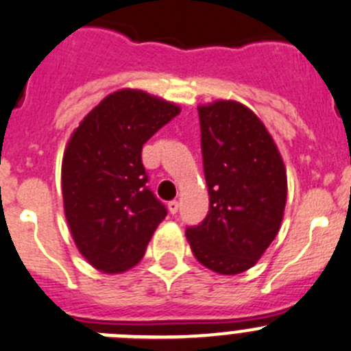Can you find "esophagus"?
Here are the masks:
<instances>
[{
    "label": "esophagus",
    "instance_id": "esophagus-1",
    "mask_svg": "<svg viewBox=\"0 0 351 351\" xmlns=\"http://www.w3.org/2000/svg\"><path fill=\"white\" fill-rule=\"evenodd\" d=\"M167 206H169L170 213H176L179 210V202H178V199H172V202L167 203Z\"/></svg>",
    "mask_w": 351,
    "mask_h": 351
}]
</instances>
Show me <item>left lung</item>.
I'll list each match as a JSON object with an SVG mask.
<instances>
[{
	"mask_svg": "<svg viewBox=\"0 0 351 351\" xmlns=\"http://www.w3.org/2000/svg\"><path fill=\"white\" fill-rule=\"evenodd\" d=\"M208 215L186 229L193 255L213 272L234 276L263 255L281 228L286 169L258 117L236 101L199 106Z\"/></svg>",
	"mask_w": 351,
	"mask_h": 351,
	"instance_id": "left-lung-1",
	"label": "left lung"
}]
</instances>
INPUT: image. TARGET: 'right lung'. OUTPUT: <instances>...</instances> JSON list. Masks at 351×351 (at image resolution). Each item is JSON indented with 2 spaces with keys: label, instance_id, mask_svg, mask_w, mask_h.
<instances>
[{
  "label": "right lung",
  "instance_id": "1",
  "mask_svg": "<svg viewBox=\"0 0 351 351\" xmlns=\"http://www.w3.org/2000/svg\"><path fill=\"white\" fill-rule=\"evenodd\" d=\"M179 112L173 103L122 89L93 108L70 138L62 163L63 206L73 241L95 269H131L165 219V205L146 186L141 152Z\"/></svg>",
  "mask_w": 351,
  "mask_h": 351
}]
</instances>
